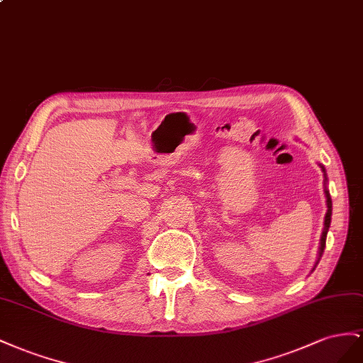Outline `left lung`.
<instances>
[{
    "label": "left lung",
    "instance_id": "8db88e82",
    "mask_svg": "<svg viewBox=\"0 0 363 363\" xmlns=\"http://www.w3.org/2000/svg\"><path fill=\"white\" fill-rule=\"evenodd\" d=\"M320 165V164H319ZM320 169H323V173H324V182H325V190H324V193H325V202H327V213H325V217H324V230H323V234H320V240H319V251H318V260H316V263H315V266H313V269H312V272L315 271V267H316V264L319 263V258L323 257V252H324V250H325V240H327V233H328V228H330V222H331V198H330V193H328V190H327V173H325V169H324V165H320Z\"/></svg>",
    "mask_w": 363,
    "mask_h": 363
}]
</instances>
